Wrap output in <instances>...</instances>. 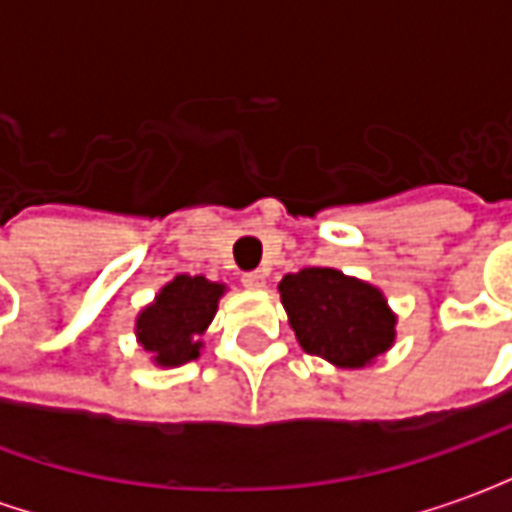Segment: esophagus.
I'll list each match as a JSON object with an SVG mask.
<instances>
[{
  "label": "esophagus",
  "instance_id": "esophagus-1",
  "mask_svg": "<svg viewBox=\"0 0 512 512\" xmlns=\"http://www.w3.org/2000/svg\"><path fill=\"white\" fill-rule=\"evenodd\" d=\"M241 282H244V288L249 290H263L266 288V274H263V271H246L244 277H241Z\"/></svg>",
  "mask_w": 512,
  "mask_h": 512
}]
</instances>
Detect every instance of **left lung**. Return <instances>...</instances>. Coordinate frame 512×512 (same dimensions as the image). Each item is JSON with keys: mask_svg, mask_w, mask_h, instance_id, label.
Wrapping results in <instances>:
<instances>
[{"mask_svg": "<svg viewBox=\"0 0 512 512\" xmlns=\"http://www.w3.org/2000/svg\"><path fill=\"white\" fill-rule=\"evenodd\" d=\"M279 299L301 348L334 367L376 365L397 340V315L384 290L337 268L285 274Z\"/></svg>", "mask_w": 512, "mask_h": 512, "instance_id": "obj_1", "label": "left lung"}]
</instances>
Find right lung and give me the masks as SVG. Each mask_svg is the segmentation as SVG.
Returning a JSON list of instances; mask_svg holds the SVG:
<instances>
[{
	"label": "right lung",
	"mask_w": 512,
	"mask_h": 512,
	"mask_svg": "<svg viewBox=\"0 0 512 512\" xmlns=\"http://www.w3.org/2000/svg\"><path fill=\"white\" fill-rule=\"evenodd\" d=\"M224 293V282L205 277L178 274L169 279L156 299L136 315V343L150 354L156 367H180L197 359L205 348L202 334L208 332Z\"/></svg>",
	"instance_id": "add662e5"
}]
</instances>
